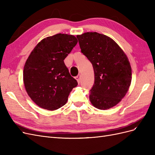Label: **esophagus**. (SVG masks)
Instances as JSON below:
<instances>
[{"label":"esophagus","mask_w":155,"mask_h":155,"mask_svg":"<svg viewBox=\"0 0 155 155\" xmlns=\"http://www.w3.org/2000/svg\"><path fill=\"white\" fill-rule=\"evenodd\" d=\"M76 79H77V81H78V83L80 82V79H81V75H80V74L78 75V76L76 77Z\"/></svg>","instance_id":"obj_1"}]
</instances>
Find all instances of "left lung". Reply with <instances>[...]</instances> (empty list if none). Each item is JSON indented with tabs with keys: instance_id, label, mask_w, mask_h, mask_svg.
Wrapping results in <instances>:
<instances>
[{
	"instance_id": "obj_1",
	"label": "left lung",
	"mask_w": 155,
	"mask_h": 155,
	"mask_svg": "<svg viewBox=\"0 0 155 155\" xmlns=\"http://www.w3.org/2000/svg\"><path fill=\"white\" fill-rule=\"evenodd\" d=\"M77 38L94 72L91 104L98 109H109L118 104L130 87L132 74L128 58L115 41L104 34L87 32Z\"/></svg>"
}]
</instances>
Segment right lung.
<instances>
[{
	"instance_id": "obj_1",
	"label": "right lung",
	"mask_w": 155,
	"mask_h": 155,
	"mask_svg": "<svg viewBox=\"0 0 155 155\" xmlns=\"http://www.w3.org/2000/svg\"><path fill=\"white\" fill-rule=\"evenodd\" d=\"M77 43L75 36L58 34L42 40L31 52L25 64L23 81L28 94L39 107L59 109L78 85L64 63Z\"/></svg>"
}]
</instances>
